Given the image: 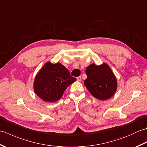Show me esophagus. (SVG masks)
I'll return each mask as SVG.
<instances>
[{"label": "esophagus", "instance_id": "1", "mask_svg": "<svg viewBox=\"0 0 147 147\" xmlns=\"http://www.w3.org/2000/svg\"><path fill=\"white\" fill-rule=\"evenodd\" d=\"M81 80H82V77H81V76L77 77V81H78V82H81Z\"/></svg>", "mask_w": 147, "mask_h": 147}]
</instances>
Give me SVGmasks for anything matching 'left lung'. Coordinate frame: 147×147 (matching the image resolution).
<instances>
[{
    "mask_svg": "<svg viewBox=\"0 0 147 147\" xmlns=\"http://www.w3.org/2000/svg\"><path fill=\"white\" fill-rule=\"evenodd\" d=\"M85 71L87 78L84 85L95 98L105 100L114 95L117 90V80L107 64L99 65L92 64Z\"/></svg>",
    "mask_w": 147,
    "mask_h": 147,
    "instance_id": "obj_1",
    "label": "left lung"
}]
</instances>
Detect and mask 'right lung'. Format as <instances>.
I'll use <instances>...</instances> for the list:
<instances>
[{"mask_svg": "<svg viewBox=\"0 0 147 147\" xmlns=\"http://www.w3.org/2000/svg\"><path fill=\"white\" fill-rule=\"evenodd\" d=\"M76 80L61 63L47 62L36 75L34 91L43 101L54 102L61 98L65 90Z\"/></svg>", "mask_w": 147, "mask_h": 147, "instance_id": "add662e5", "label": "right lung"}]
</instances>
